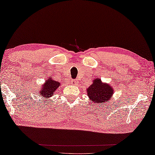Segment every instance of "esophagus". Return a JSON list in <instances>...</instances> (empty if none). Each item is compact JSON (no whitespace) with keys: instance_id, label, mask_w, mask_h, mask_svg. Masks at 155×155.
I'll list each match as a JSON object with an SVG mask.
<instances>
[{"instance_id":"34e87169","label":"esophagus","mask_w":155,"mask_h":155,"mask_svg":"<svg viewBox=\"0 0 155 155\" xmlns=\"http://www.w3.org/2000/svg\"><path fill=\"white\" fill-rule=\"evenodd\" d=\"M74 84H78V82L77 81H74Z\"/></svg>"}]
</instances>
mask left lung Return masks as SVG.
Returning a JSON list of instances; mask_svg holds the SVG:
<instances>
[{
	"mask_svg": "<svg viewBox=\"0 0 155 155\" xmlns=\"http://www.w3.org/2000/svg\"><path fill=\"white\" fill-rule=\"evenodd\" d=\"M114 89L108 83H103L100 78H94V81L87 89L89 99L96 104H105L112 98ZM100 106V105H99Z\"/></svg>",
	"mask_w": 155,
	"mask_h": 155,
	"instance_id": "8db88e82",
	"label": "left lung"
}]
</instances>
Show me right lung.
I'll return each instance as SVG.
<instances>
[{
  "mask_svg": "<svg viewBox=\"0 0 155 155\" xmlns=\"http://www.w3.org/2000/svg\"><path fill=\"white\" fill-rule=\"evenodd\" d=\"M60 85L61 83L59 82L56 81L51 77H48L45 83L40 87L39 97L43 98V100L48 99V98L52 97L55 94L56 90L60 86Z\"/></svg>",
  "mask_w": 155,
  "mask_h": 155,
  "instance_id": "add662e5",
  "label": "right lung"
}]
</instances>
